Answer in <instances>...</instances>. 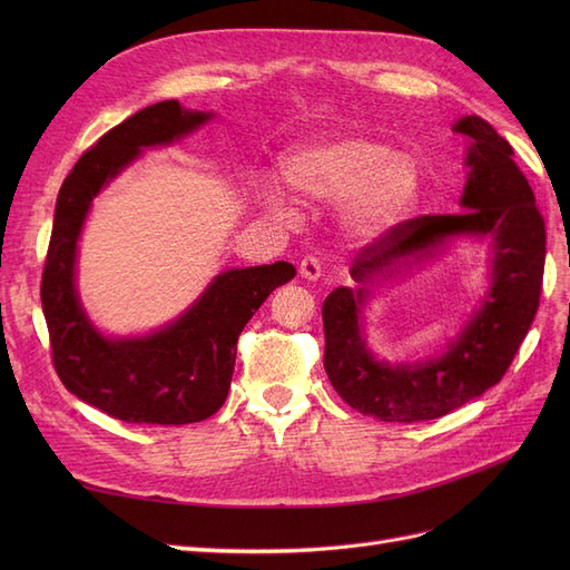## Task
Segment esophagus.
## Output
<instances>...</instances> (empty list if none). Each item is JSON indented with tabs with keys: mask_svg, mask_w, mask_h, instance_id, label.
<instances>
[{
	"mask_svg": "<svg viewBox=\"0 0 570 570\" xmlns=\"http://www.w3.org/2000/svg\"><path fill=\"white\" fill-rule=\"evenodd\" d=\"M299 273L304 281H318L321 278V262L316 256H304L299 264Z\"/></svg>",
	"mask_w": 570,
	"mask_h": 570,
	"instance_id": "esophagus-1",
	"label": "esophagus"
}]
</instances>
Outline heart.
Returning <instances> with one entry per match:
<instances>
[{
  "label": "heart",
  "instance_id": "obj_1",
  "mask_svg": "<svg viewBox=\"0 0 570 570\" xmlns=\"http://www.w3.org/2000/svg\"><path fill=\"white\" fill-rule=\"evenodd\" d=\"M285 178L299 195L342 204V226L358 243H377L402 226L423 193V170L411 154L377 137L350 135L292 154ZM262 202L281 218L292 206L278 187L264 185Z\"/></svg>",
  "mask_w": 570,
  "mask_h": 570
}]
</instances>
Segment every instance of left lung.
<instances>
[{
    "label": "left lung",
    "instance_id": "left-lung-1",
    "mask_svg": "<svg viewBox=\"0 0 570 570\" xmlns=\"http://www.w3.org/2000/svg\"><path fill=\"white\" fill-rule=\"evenodd\" d=\"M454 132L465 147L461 214L404 220L361 249L352 287L323 302V366L337 394L358 413L387 423L444 416L502 381L538 314L547 233L511 145L480 116H463ZM491 239V289L442 355L413 365H387L363 337V304L372 285L441 253L452 238Z\"/></svg>",
    "mask_w": 570,
    "mask_h": 570
}]
</instances>
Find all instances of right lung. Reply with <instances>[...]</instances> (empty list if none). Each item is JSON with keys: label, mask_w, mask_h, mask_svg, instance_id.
<instances>
[{"label": "right lung", "mask_w": 570, "mask_h": 570, "mask_svg": "<svg viewBox=\"0 0 570 570\" xmlns=\"http://www.w3.org/2000/svg\"><path fill=\"white\" fill-rule=\"evenodd\" d=\"M212 118L178 99L137 111L101 135L59 189L40 285L51 358L68 392L118 421L185 425L214 416L230 390L239 333L297 275L287 262L223 271L185 314L137 337H109L85 314L76 258L92 199L142 149L176 142Z\"/></svg>", "instance_id": "right-lung-1"}]
</instances>
